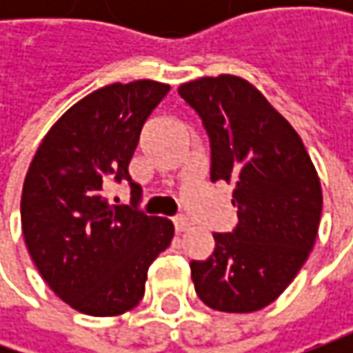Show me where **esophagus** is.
<instances>
[{
  "label": "esophagus",
  "mask_w": 353,
  "mask_h": 353,
  "mask_svg": "<svg viewBox=\"0 0 353 353\" xmlns=\"http://www.w3.org/2000/svg\"><path fill=\"white\" fill-rule=\"evenodd\" d=\"M172 224H174V230H176V232H184V230H188L190 222H188V218H186V216L179 214V216H174V218H172Z\"/></svg>",
  "instance_id": "obj_1"
}]
</instances>
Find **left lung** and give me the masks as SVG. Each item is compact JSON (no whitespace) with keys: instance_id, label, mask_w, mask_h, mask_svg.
Returning <instances> with one entry per match:
<instances>
[{"instance_id":"left-lung-1","label":"left lung","mask_w":353,"mask_h":353,"mask_svg":"<svg viewBox=\"0 0 353 353\" xmlns=\"http://www.w3.org/2000/svg\"><path fill=\"white\" fill-rule=\"evenodd\" d=\"M210 139V181L234 184L237 225L190 261L200 301L220 312L271 305L305 265L319 234L322 190L291 123L243 78H198L179 88Z\"/></svg>"}]
</instances>
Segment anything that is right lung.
<instances>
[{
  "mask_svg": "<svg viewBox=\"0 0 353 353\" xmlns=\"http://www.w3.org/2000/svg\"><path fill=\"white\" fill-rule=\"evenodd\" d=\"M170 86L155 80L110 84L74 103L34 153L21 194V225L41 277L90 316H116L145 294L149 265L169 248L167 218L139 210L141 188L129 161L143 123ZM128 180L131 205L103 190Z\"/></svg>",
  "mask_w": 353,
  "mask_h": 353,
  "instance_id": "add662e5",
  "label": "right lung"
}]
</instances>
